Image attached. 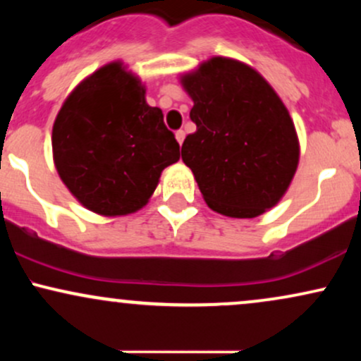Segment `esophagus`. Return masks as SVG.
Masks as SVG:
<instances>
[{
	"instance_id": "obj_1",
	"label": "esophagus",
	"mask_w": 361,
	"mask_h": 361,
	"mask_svg": "<svg viewBox=\"0 0 361 361\" xmlns=\"http://www.w3.org/2000/svg\"><path fill=\"white\" fill-rule=\"evenodd\" d=\"M175 137H176V140H178V144H183V140H185V130H176V134H175Z\"/></svg>"
}]
</instances>
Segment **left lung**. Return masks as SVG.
Segmentation results:
<instances>
[{
    "instance_id": "8db88e82",
    "label": "left lung",
    "mask_w": 361,
    "mask_h": 361,
    "mask_svg": "<svg viewBox=\"0 0 361 361\" xmlns=\"http://www.w3.org/2000/svg\"><path fill=\"white\" fill-rule=\"evenodd\" d=\"M193 100L181 159L215 212L252 219L287 193L300 144L287 106L251 66L215 56L180 76Z\"/></svg>"
}]
</instances>
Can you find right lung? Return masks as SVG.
<instances>
[{
	"instance_id": "add662e5",
	"label": "right lung",
	"mask_w": 361,
	"mask_h": 361,
	"mask_svg": "<svg viewBox=\"0 0 361 361\" xmlns=\"http://www.w3.org/2000/svg\"><path fill=\"white\" fill-rule=\"evenodd\" d=\"M52 156L62 183L82 207L118 217L147 204L163 169L180 159V144L161 109L147 105L139 76L114 61L62 103Z\"/></svg>"
}]
</instances>
